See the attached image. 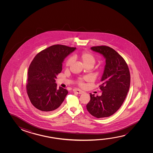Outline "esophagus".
I'll list each match as a JSON object with an SVG mask.
<instances>
[{
	"label": "esophagus",
	"instance_id": "34e87169",
	"mask_svg": "<svg viewBox=\"0 0 153 153\" xmlns=\"http://www.w3.org/2000/svg\"><path fill=\"white\" fill-rule=\"evenodd\" d=\"M74 92L76 93H77V94H83V93H84V92L83 91L80 90L79 89H75V90H74Z\"/></svg>",
	"mask_w": 153,
	"mask_h": 153
}]
</instances>
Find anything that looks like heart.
Returning a JSON list of instances; mask_svg holds the SVG:
<instances>
[{
  "label": "heart",
  "instance_id": "b5f03b06",
  "mask_svg": "<svg viewBox=\"0 0 153 153\" xmlns=\"http://www.w3.org/2000/svg\"><path fill=\"white\" fill-rule=\"evenodd\" d=\"M79 58L80 60L83 62V65L86 66V65H91L93 66L95 64V59L94 56L91 54L90 53L86 52H84L80 54L79 55ZM73 62V58H70L67 60L65 65L67 67H69ZM79 84L83 86L84 85L83 80L80 79L79 80Z\"/></svg>",
  "mask_w": 153,
  "mask_h": 153
}]
</instances>
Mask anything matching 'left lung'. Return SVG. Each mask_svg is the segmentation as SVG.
<instances>
[{"instance_id":"left-lung-1","label":"left lung","mask_w":153,"mask_h":153,"mask_svg":"<svg viewBox=\"0 0 153 153\" xmlns=\"http://www.w3.org/2000/svg\"><path fill=\"white\" fill-rule=\"evenodd\" d=\"M91 50L102 55L105 65L100 86L102 95L95 97L90 93L86 109L95 117H107L115 113L125 100L130 85V74L125 61L112 48L99 46Z\"/></svg>"}]
</instances>
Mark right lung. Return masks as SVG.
Returning <instances> with one entry per match:
<instances>
[{
  "label": "right lung",
  "mask_w": 153,
  "mask_h": 153,
  "mask_svg": "<svg viewBox=\"0 0 153 153\" xmlns=\"http://www.w3.org/2000/svg\"><path fill=\"white\" fill-rule=\"evenodd\" d=\"M76 48L51 46L36 55L28 69L27 90L33 105L44 113H50L62 103L68 91L57 88L56 76L62 70V63Z\"/></svg>",
  "instance_id": "1"
}]
</instances>
